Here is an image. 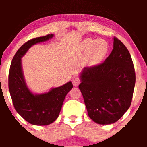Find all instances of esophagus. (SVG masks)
<instances>
[{
	"label": "esophagus",
	"mask_w": 147,
	"mask_h": 147,
	"mask_svg": "<svg viewBox=\"0 0 147 147\" xmlns=\"http://www.w3.org/2000/svg\"><path fill=\"white\" fill-rule=\"evenodd\" d=\"M81 82V80H80V78H79V77H77V76H76L72 79V84H73L74 86H78L79 84H80Z\"/></svg>",
	"instance_id": "esophagus-1"
}]
</instances>
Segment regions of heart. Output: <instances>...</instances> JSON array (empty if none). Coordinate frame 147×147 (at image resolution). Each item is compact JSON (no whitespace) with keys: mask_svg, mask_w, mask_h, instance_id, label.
<instances>
[{"mask_svg":"<svg viewBox=\"0 0 147 147\" xmlns=\"http://www.w3.org/2000/svg\"><path fill=\"white\" fill-rule=\"evenodd\" d=\"M84 51H89L86 61L88 65H96L102 61L107 52V43L104 40L86 39L82 43Z\"/></svg>","mask_w":147,"mask_h":147,"instance_id":"b5f03b06","label":"heart"}]
</instances>
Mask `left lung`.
<instances>
[{
  "label": "left lung",
  "instance_id": "left-lung-1",
  "mask_svg": "<svg viewBox=\"0 0 147 147\" xmlns=\"http://www.w3.org/2000/svg\"><path fill=\"white\" fill-rule=\"evenodd\" d=\"M79 88L88 115L99 124L117 122L129 109L136 84L131 55L120 40L113 38V49L102 63L84 69Z\"/></svg>",
  "mask_w": 147,
  "mask_h": 147
}]
</instances>
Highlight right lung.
I'll return each instance as SVG.
<instances>
[{
    "mask_svg": "<svg viewBox=\"0 0 147 147\" xmlns=\"http://www.w3.org/2000/svg\"><path fill=\"white\" fill-rule=\"evenodd\" d=\"M53 36L48 34L27 41L16 52L10 65L8 86L14 109L23 119L34 125H48L56 120L65 96L72 88V82H69L46 93L34 95L25 84L21 68V57L32 45L47 41Z\"/></svg>",
    "mask_w": 147,
    "mask_h": 147,
    "instance_id": "1",
    "label": "right lung"
}]
</instances>
